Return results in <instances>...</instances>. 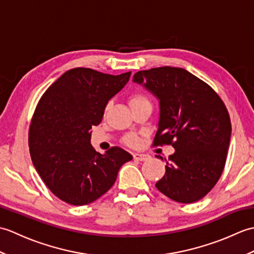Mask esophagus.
<instances>
[{
	"label": "esophagus",
	"mask_w": 254,
	"mask_h": 254,
	"mask_svg": "<svg viewBox=\"0 0 254 254\" xmlns=\"http://www.w3.org/2000/svg\"><path fill=\"white\" fill-rule=\"evenodd\" d=\"M133 157L135 160H139V161H144V160H147L149 158V156L146 154H139V153H135L133 155Z\"/></svg>",
	"instance_id": "1"
}]
</instances>
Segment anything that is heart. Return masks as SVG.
Returning <instances> with one entry per match:
<instances>
[{"instance_id":"b5f03b06","label":"heart","mask_w":254,"mask_h":254,"mask_svg":"<svg viewBox=\"0 0 254 254\" xmlns=\"http://www.w3.org/2000/svg\"><path fill=\"white\" fill-rule=\"evenodd\" d=\"M143 104H149L148 98L144 94L136 93L131 97L130 105L132 108L139 106V105H143ZM127 143L128 145H131V146H135V145L138 143V138L135 135H128L127 137Z\"/></svg>"}]
</instances>
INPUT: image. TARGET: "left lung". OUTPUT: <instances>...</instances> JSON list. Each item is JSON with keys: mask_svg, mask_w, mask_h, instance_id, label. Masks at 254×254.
Segmentation results:
<instances>
[{"mask_svg": "<svg viewBox=\"0 0 254 254\" xmlns=\"http://www.w3.org/2000/svg\"><path fill=\"white\" fill-rule=\"evenodd\" d=\"M133 82L159 101L154 145L172 144L176 150L169 161L165 159L166 174L156 188L176 202L198 201L217 183L227 157L231 123L224 102L206 83L181 67L139 71Z\"/></svg>", "mask_w": 254, "mask_h": 254, "instance_id": "obj_1", "label": "left lung"}]
</instances>
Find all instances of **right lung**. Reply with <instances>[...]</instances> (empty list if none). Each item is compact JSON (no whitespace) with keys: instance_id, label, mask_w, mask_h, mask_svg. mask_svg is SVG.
<instances>
[{"instance_id":"obj_1","label":"right lung","mask_w":254,"mask_h":254,"mask_svg":"<svg viewBox=\"0 0 254 254\" xmlns=\"http://www.w3.org/2000/svg\"><path fill=\"white\" fill-rule=\"evenodd\" d=\"M131 72L104 74L76 67L59 77L41 99L31 119L29 150L42 181L62 201L86 205L116 182L119 169L133 156L121 147L105 154L90 144L106 106L127 85Z\"/></svg>"}]
</instances>
